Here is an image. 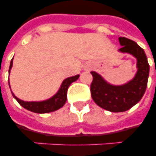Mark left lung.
<instances>
[{
    "label": "left lung",
    "mask_w": 156,
    "mask_h": 156,
    "mask_svg": "<svg viewBox=\"0 0 156 156\" xmlns=\"http://www.w3.org/2000/svg\"><path fill=\"white\" fill-rule=\"evenodd\" d=\"M121 48L118 52L128 53L137 60V72L131 80L122 85L107 82L100 73L91 71V97L100 108L112 112H121L131 108L143 98L147 87L150 66L144 50L133 40L119 38Z\"/></svg>",
    "instance_id": "8db88e82"
}]
</instances>
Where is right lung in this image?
Instances as JSON below:
<instances>
[{
	"label": "right lung",
	"mask_w": 156,
	"mask_h": 156,
	"mask_svg": "<svg viewBox=\"0 0 156 156\" xmlns=\"http://www.w3.org/2000/svg\"><path fill=\"white\" fill-rule=\"evenodd\" d=\"M13 59L10 61V66L9 69V73H10V70L13 66ZM79 74L73 77L66 78L62 82L61 87L59 88L58 91L52 95V97L48 99V100H43V101H24L20 99H18L17 96L14 95L13 91L11 90V93L13 95V98L15 99L21 106H23L24 108L27 109L29 111L35 112V113H48V112H52L58 110L65 105L66 100H67V90L70 84L76 80H78L79 78Z\"/></svg>",
	"instance_id": "obj_1"
}]
</instances>
